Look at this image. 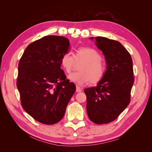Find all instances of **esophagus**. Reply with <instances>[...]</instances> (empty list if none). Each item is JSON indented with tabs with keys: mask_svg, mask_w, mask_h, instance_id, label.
Returning <instances> with one entry per match:
<instances>
[{
	"mask_svg": "<svg viewBox=\"0 0 152 152\" xmlns=\"http://www.w3.org/2000/svg\"><path fill=\"white\" fill-rule=\"evenodd\" d=\"M76 91L77 93L81 92V91H82V89L80 88L79 86H76Z\"/></svg>",
	"mask_w": 152,
	"mask_h": 152,
	"instance_id": "1",
	"label": "esophagus"
}]
</instances>
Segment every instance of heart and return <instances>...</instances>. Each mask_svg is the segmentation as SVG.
I'll return each instance as SVG.
<instances>
[{"mask_svg": "<svg viewBox=\"0 0 152 152\" xmlns=\"http://www.w3.org/2000/svg\"><path fill=\"white\" fill-rule=\"evenodd\" d=\"M83 61L79 67L80 72H73L69 76L71 82L82 86L90 82L93 84L98 83L104 78L106 72L105 63L102 60V56L97 50L89 47L78 48L74 55L66 51L61 58V64L66 72L70 73L76 61Z\"/></svg>", "mask_w": 152, "mask_h": 152, "instance_id": "heart-1", "label": "heart"}]
</instances>
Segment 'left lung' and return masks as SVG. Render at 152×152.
Returning a JSON list of instances; mask_svg holds the SVG:
<instances>
[{
    "mask_svg": "<svg viewBox=\"0 0 152 152\" xmlns=\"http://www.w3.org/2000/svg\"><path fill=\"white\" fill-rule=\"evenodd\" d=\"M93 37L91 39H93ZM106 63L104 78L95 87L87 88V113L96 124H107L117 118L129 105L134 78L130 53L119 42L95 38Z\"/></svg>",
    "mask_w": 152,
    "mask_h": 152,
    "instance_id": "obj_1",
    "label": "left lung"
}]
</instances>
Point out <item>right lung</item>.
<instances>
[{
    "label": "right lung",
    "mask_w": 152,
    "mask_h": 152,
    "mask_svg": "<svg viewBox=\"0 0 152 152\" xmlns=\"http://www.w3.org/2000/svg\"><path fill=\"white\" fill-rule=\"evenodd\" d=\"M69 48L65 37L46 36L28 45L19 60L17 88L21 106L43 124L61 120L76 91L61 69V58Z\"/></svg>",
    "instance_id": "right-lung-1"
}]
</instances>
